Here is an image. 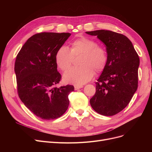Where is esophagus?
I'll use <instances>...</instances> for the list:
<instances>
[{"mask_svg": "<svg viewBox=\"0 0 152 152\" xmlns=\"http://www.w3.org/2000/svg\"><path fill=\"white\" fill-rule=\"evenodd\" d=\"M82 87H83V86H75V90H77V89H79L82 88Z\"/></svg>", "mask_w": 152, "mask_h": 152, "instance_id": "esophagus-1", "label": "esophagus"}]
</instances>
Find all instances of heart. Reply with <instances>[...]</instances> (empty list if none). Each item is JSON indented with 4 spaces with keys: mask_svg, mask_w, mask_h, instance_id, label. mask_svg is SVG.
Returning a JSON list of instances; mask_svg holds the SVG:
<instances>
[{
    "mask_svg": "<svg viewBox=\"0 0 152 152\" xmlns=\"http://www.w3.org/2000/svg\"><path fill=\"white\" fill-rule=\"evenodd\" d=\"M80 55L78 61L80 66L66 71L63 76L65 82L75 85L87 83L94 76V71L99 73L105 68L108 60L104 48L91 38L81 37L71 42L70 50L65 46L60 47L55 55V61L61 71H65L71 67L74 57Z\"/></svg>",
    "mask_w": 152,
    "mask_h": 152,
    "instance_id": "heart-1",
    "label": "heart"
}]
</instances>
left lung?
<instances>
[{
    "mask_svg": "<svg viewBox=\"0 0 152 152\" xmlns=\"http://www.w3.org/2000/svg\"><path fill=\"white\" fill-rule=\"evenodd\" d=\"M96 36L106 46L108 60L91 99L92 108L104 116H113L129 104L138 87L140 60L130 40L108 30L86 32Z\"/></svg>",
    "mask_w": 152,
    "mask_h": 152,
    "instance_id": "left-lung-1",
    "label": "left lung"
}]
</instances>
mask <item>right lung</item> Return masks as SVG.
I'll return each instance as SVG.
<instances>
[{"instance_id":"obj_1","label":"right lung","mask_w":152,"mask_h":152,"mask_svg":"<svg viewBox=\"0 0 152 152\" xmlns=\"http://www.w3.org/2000/svg\"><path fill=\"white\" fill-rule=\"evenodd\" d=\"M69 33H40L21 47L15 63L18 96L36 116L45 120L57 119L68 108L72 85L56 87L61 79L55 55Z\"/></svg>"}]
</instances>
